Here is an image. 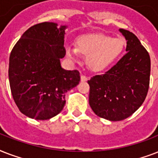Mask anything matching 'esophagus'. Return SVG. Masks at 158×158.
I'll return each mask as SVG.
<instances>
[{
  "label": "esophagus",
  "instance_id": "34e87169",
  "mask_svg": "<svg viewBox=\"0 0 158 158\" xmlns=\"http://www.w3.org/2000/svg\"><path fill=\"white\" fill-rule=\"evenodd\" d=\"M80 79H81V81L82 82H86L87 80L89 79V78L85 76V75H84V74H82L81 77H80Z\"/></svg>",
  "mask_w": 158,
  "mask_h": 158
}]
</instances>
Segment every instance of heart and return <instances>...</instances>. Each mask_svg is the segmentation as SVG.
<instances>
[{
    "label": "heart",
    "mask_w": 158,
    "mask_h": 158,
    "mask_svg": "<svg viewBox=\"0 0 158 158\" xmlns=\"http://www.w3.org/2000/svg\"><path fill=\"white\" fill-rule=\"evenodd\" d=\"M76 43L77 48L69 46L65 48L67 56L77 60L79 53L86 56L89 66L96 71L103 70L115 63L125 48L123 38H113L102 33L82 36L77 39Z\"/></svg>",
    "instance_id": "heart-1"
}]
</instances>
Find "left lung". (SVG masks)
I'll return each mask as SVG.
<instances>
[{"label": "left lung", "instance_id": "left-lung-1", "mask_svg": "<svg viewBox=\"0 0 158 158\" xmlns=\"http://www.w3.org/2000/svg\"><path fill=\"white\" fill-rule=\"evenodd\" d=\"M119 31L127 41V53L105 74L88 81L92 110L110 121L125 120L135 113L149 88V54L134 33L123 28Z\"/></svg>", "mask_w": 158, "mask_h": 158}]
</instances>
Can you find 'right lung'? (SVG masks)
Here are the masks:
<instances>
[{
	"instance_id": "add662e5",
	"label": "right lung",
	"mask_w": 158,
	"mask_h": 158,
	"mask_svg": "<svg viewBox=\"0 0 158 158\" xmlns=\"http://www.w3.org/2000/svg\"><path fill=\"white\" fill-rule=\"evenodd\" d=\"M52 22L32 26L11 51L9 81L14 101L23 115L35 120H49L65 104V93L80 81L78 70H65L60 59L65 25Z\"/></svg>"
}]
</instances>
